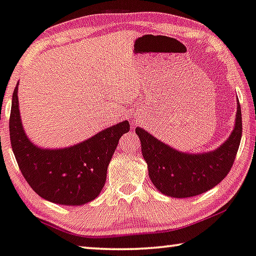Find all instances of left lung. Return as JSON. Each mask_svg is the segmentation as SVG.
I'll list each match as a JSON object with an SVG mask.
<instances>
[{"mask_svg":"<svg viewBox=\"0 0 256 256\" xmlns=\"http://www.w3.org/2000/svg\"><path fill=\"white\" fill-rule=\"evenodd\" d=\"M242 132L239 100L232 132L214 150L180 152L155 138L146 130L136 128L152 182L158 192L177 199L199 196L215 188L226 178L234 162Z\"/></svg>","mask_w":256,"mask_h":256,"instance_id":"1","label":"left lung"}]
</instances>
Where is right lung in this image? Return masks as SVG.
I'll use <instances>...</instances> for the list:
<instances>
[{
    "instance_id": "obj_1",
    "label": "right lung",
    "mask_w": 256,
    "mask_h": 256,
    "mask_svg": "<svg viewBox=\"0 0 256 256\" xmlns=\"http://www.w3.org/2000/svg\"><path fill=\"white\" fill-rule=\"evenodd\" d=\"M9 128L19 169L34 192L52 204L82 206L101 193L110 160L120 136L128 132L130 124L123 120L74 146L40 147L28 138L22 126L17 84Z\"/></svg>"
}]
</instances>
